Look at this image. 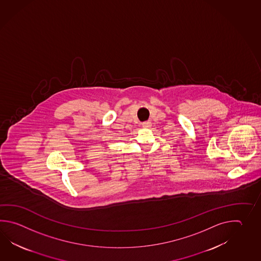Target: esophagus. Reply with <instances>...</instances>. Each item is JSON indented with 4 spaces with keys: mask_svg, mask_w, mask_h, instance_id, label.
<instances>
[{
    "mask_svg": "<svg viewBox=\"0 0 261 261\" xmlns=\"http://www.w3.org/2000/svg\"><path fill=\"white\" fill-rule=\"evenodd\" d=\"M142 126L144 128H150L152 126V123L150 122V121H144V122L142 123Z\"/></svg>",
    "mask_w": 261,
    "mask_h": 261,
    "instance_id": "34e87169",
    "label": "esophagus"
}]
</instances>
